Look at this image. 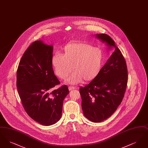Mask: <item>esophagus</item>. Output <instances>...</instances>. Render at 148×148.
I'll list each match as a JSON object with an SVG mask.
<instances>
[{"label":"esophagus","mask_w":148,"mask_h":148,"mask_svg":"<svg viewBox=\"0 0 148 148\" xmlns=\"http://www.w3.org/2000/svg\"><path fill=\"white\" fill-rule=\"evenodd\" d=\"M75 89V88L74 87V86H69V90H73V89Z\"/></svg>","instance_id":"obj_1"}]
</instances>
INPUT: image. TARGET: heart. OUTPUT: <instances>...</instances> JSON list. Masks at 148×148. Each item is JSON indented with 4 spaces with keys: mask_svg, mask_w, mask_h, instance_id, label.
Instances as JSON below:
<instances>
[{
    "mask_svg": "<svg viewBox=\"0 0 148 148\" xmlns=\"http://www.w3.org/2000/svg\"><path fill=\"white\" fill-rule=\"evenodd\" d=\"M104 61V53L100 48L87 42H79L68 44L61 55H54L51 64L55 74L63 80L69 76L73 69L74 72L68 82L77 84L83 80L94 79L101 71Z\"/></svg>",
    "mask_w": 148,
    "mask_h": 148,
    "instance_id": "b5f03b06",
    "label": "heart"
}]
</instances>
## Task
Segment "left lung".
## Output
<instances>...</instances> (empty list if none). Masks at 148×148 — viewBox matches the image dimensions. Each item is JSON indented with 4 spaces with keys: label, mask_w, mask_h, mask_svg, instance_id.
<instances>
[{
    "label": "left lung",
    "mask_w": 148,
    "mask_h": 148,
    "mask_svg": "<svg viewBox=\"0 0 148 148\" xmlns=\"http://www.w3.org/2000/svg\"><path fill=\"white\" fill-rule=\"evenodd\" d=\"M97 37L114 51L98 75L79 88L84 116L92 122H101L110 117L121 103L127 89L128 75L126 61L113 39L107 34Z\"/></svg>",
    "instance_id": "left-lung-1"
}]
</instances>
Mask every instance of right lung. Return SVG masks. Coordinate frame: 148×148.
I'll list each match as a JSON object with an SVG mask.
<instances>
[{"label":"right lung","mask_w":148,"mask_h":148,"mask_svg":"<svg viewBox=\"0 0 148 148\" xmlns=\"http://www.w3.org/2000/svg\"><path fill=\"white\" fill-rule=\"evenodd\" d=\"M53 50V46L40 40L32 42L21 57L16 72L17 90L25 111L46 126L60 119L64 99L69 92L65 85L50 92L60 83L51 64Z\"/></svg>","instance_id":"add662e5"}]
</instances>
